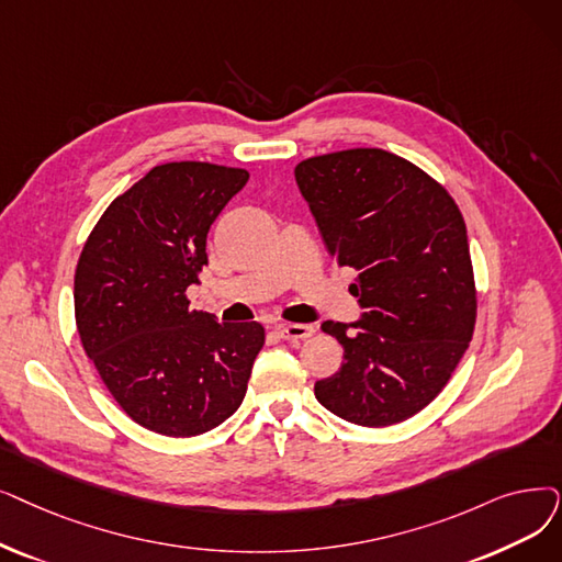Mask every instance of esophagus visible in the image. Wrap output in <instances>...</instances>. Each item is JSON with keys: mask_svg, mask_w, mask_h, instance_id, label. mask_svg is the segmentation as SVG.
Instances as JSON below:
<instances>
[{"mask_svg": "<svg viewBox=\"0 0 562 562\" xmlns=\"http://www.w3.org/2000/svg\"><path fill=\"white\" fill-rule=\"evenodd\" d=\"M276 330L286 341H299V339H305V337H310L314 333V328L305 326V324H282Z\"/></svg>", "mask_w": 562, "mask_h": 562, "instance_id": "obj_1", "label": "esophagus"}]
</instances>
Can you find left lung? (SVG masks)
<instances>
[{
  "mask_svg": "<svg viewBox=\"0 0 562 562\" xmlns=\"http://www.w3.org/2000/svg\"><path fill=\"white\" fill-rule=\"evenodd\" d=\"M296 183L330 255L356 268L358 324L324 322L345 347L314 395L341 420L387 427L420 413L469 349L477 291L467 225L450 192L383 149L301 160Z\"/></svg>",
  "mask_w": 562,
  "mask_h": 562,
  "instance_id": "left-lung-1",
  "label": "left lung"
}]
</instances>
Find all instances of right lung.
Here are the masks:
<instances>
[{
	"instance_id": "1",
	"label": "right lung",
	"mask_w": 562,
	"mask_h": 562,
	"mask_svg": "<svg viewBox=\"0 0 562 562\" xmlns=\"http://www.w3.org/2000/svg\"><path fill=\"white\" fill-rule=\"evenodd\" d=\"M250 175L165 162L105 209L76 268V324L110 395L137 425L200 436L246 397L263 326L217 324L186 289L209 263L206 234Z\"/></svg>"
}]
</instances>
